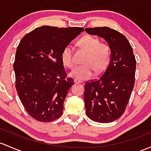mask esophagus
I'll list each match as a JSON object with an SVG mask.
<instances>
[{
	"instance_id": "obj_1",
	"label": "esophagus",
	"mask_w": 151,
	"mask_h": 151,
	"mask_svg": "<svg viewBox=\"0 0 151 151\" xmlns=\"http://www.w3.org/2000/svg\"><path fill=\"white\" fill-rule=\"evenodd\" d=\"M74 83H75V84H79V83H82V82L78 80V79H75V80H74Z\"/></svg>"
}]
</instances>
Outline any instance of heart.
Returning a JSON list of instances; mask_svg holds the SVG:
<instances>
[{
    "label": "heart",
    "mask_w": 151,
    "mask_h": 151,
    "mask_svg": "<svg viewBox=\"0 0 151 151\" xmlns=\"http://www.w3.org/2000/svg\"><path fill=\"white\" fill-rule=\"evenodd\" d=\"M77 46L87 52L84 57V65L79 66L71 72L70 76L78 80H86L92 77L94 71L100 74L105 70L111 59V49L106 43H100L95 36L85 35L77 42ZM62 62L69 68H73L74 60L72 46H64L61 54Z\"/></svg>",
    "instance_id": "1"
}]
</instances>
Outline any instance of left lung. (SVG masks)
<instances>
[{
	"label": "left lung",
	"mask_w": 151,
	"mask_h": 151,
	"mask_svg": "<svg viewBox=\"0 0 151 151\" xmlns=\"http://www.w3.org/2000/svg\"><path fill=\"white\" fill-rule=\"evenodd\" d=\"M85 31L103 38L111 49L110 63L102 75L84 84L86 115L93 121L112 122L126 109L135 84L136 60L131 45L121 33L106 26Z\"/></svg>",
	"instance_id": "1"
}]
</instances>
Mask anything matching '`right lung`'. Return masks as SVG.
<instances>
[{
	"label": "right lung",
	"instance_id": "obj_1",
	"mask_svg": "<svg viewBox=\"0 0 151 151\" xmlns=\"http://www.w3.org/2000/svg\"><path fill=\"white\" fill-rule=\"evenodd\" d=\"M83 31L43 26L20 41L14 63L16 89L25 110L37 121H53L63 114L64 100L74 82L67 77L61 54Z\"/></svg>",
	"mask_w": 151,
	"mask_h": 151
}]
</instances>
